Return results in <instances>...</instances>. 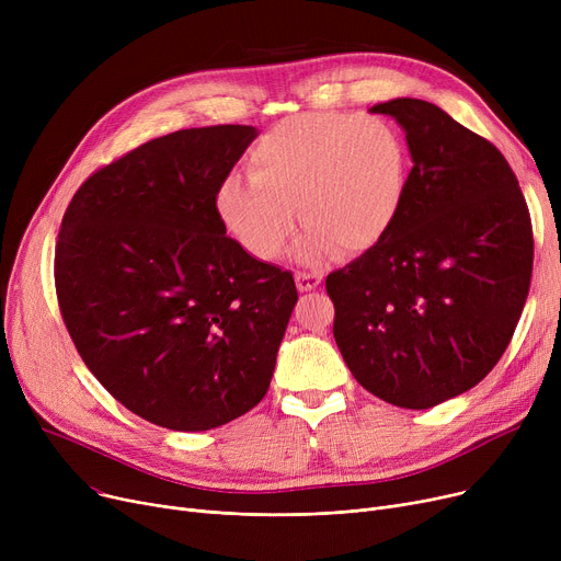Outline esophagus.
<instances>
[{"instance_id": "obj_1", "label": "esophagus", "mask_w": 561, "mask_h": 561, "mask_svg": "<svg viewBox=\"0 0 561 561\" xmlns=\"http://www.w3.org/2000/svg\"><path fill=\"white\" fill-rule=\"evenodd\" d=\"M320 275L318 273H296V284H298V288L302 290V293H307V290H313L318 284H320Z\"/></svg>"}]
</instances>
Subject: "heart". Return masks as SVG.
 Segmentation results:
<instances>
[{
	"instance_id": "b5f03b06",
	"label": "heart",
	"mask_w": 561,
	"mask_h": 561,
	"mask_svg": "<svg viewBox=\"0 0 561 561\" xmlns=\"http://www.w3.org/2000/svg\"><path fill=\"white\" fill-rule=\"evenodd\" d=\"M248 180L229 176L218 214L239 243L261 261L277 259L307 225V261L336 248L357 254L381 241L402 204L404 147L381 117L302 113L256 138L245 159Z\"/></svg>"
}]
</instances>
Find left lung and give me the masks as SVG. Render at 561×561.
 <instances>
[{
    "mask_svg": "<svg viewBox=\"0 0 561 561\" xmlns=\"http://www.w3.org/2000/svg\"><path fill=\"white\" fill-rule=\"evenodd\" d=\"M407 134L411 168L391 229L325 279L334 339L359 385L430 409L503 357L533 282L527 202L497 147L438 106H373Z\"/></svg>",
    "mask_w": 561,
    "mask_h": 561,
    "instance_id": "8db88e82",
    "label": "left lung"
}]
</instances>
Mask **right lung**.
I'll return each mask as SVG.
<instances>
[{
  "instance_id": "right-lung-1",
  "label": "right lung",
  "mask_w": 561,
  "mask_h": 561,
  "mask_svg": "<svg viewBox=\"0 0 561 561\" xmlns=\"http://www.w3.org/2000/svg\"><path fill=\"white\" fill-rule=\"evenodd\" d=\"M254 136L216 125L147 140L88 176L58 229L54 286L79 357L159 427H220L271 387L298 288L218 214Z\"/></svg>"
}]
</instances>
